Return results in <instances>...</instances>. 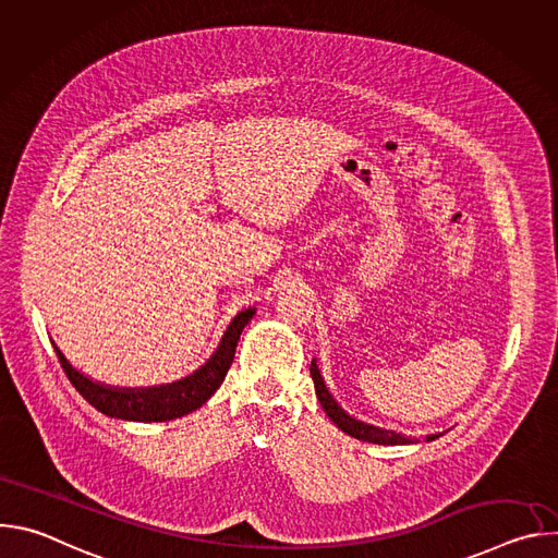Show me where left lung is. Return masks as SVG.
Returning <instances> with one entry per match:
<instances>
[{
	"mask_svg": "<svg viewBox=\"0 0 558 558\" xmlns=\"http://www.w3.org/2000/svg\"><path fill=\"white\" fill-rule=\"evenodd\" d=\"M311 377L315 384V395L317 400H320L325 413L329 415V420L347 435L360 439V441H368V444H379V446H404V444H417V439L413 437H404L402 433H395V430H386L366 422L355 420L353 415H349L338 402L336 397L331 395V390L325 384V377L320 375V368H317V362H311ZM439 435H428L426 441H435Z\"/></svg>",
	"mask_w": 558,
	"mask_h": 558,
	"instance_id": "left-lung-1",
	"label": "left lung"
}]
</instances>
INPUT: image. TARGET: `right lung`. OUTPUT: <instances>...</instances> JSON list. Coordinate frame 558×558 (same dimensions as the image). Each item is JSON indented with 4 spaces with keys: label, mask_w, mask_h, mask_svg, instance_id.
<instances>
[{
    "label": "right lung",
    "mask_w": 558,
    "mask_h": 558,
    "mask_svg": "<svg viewBox=\"0 0 558 558\" xmlns=\"http://www.w3.org/2000/svg\"><path fill=\"white\" fill-rule=\"evenodd\" d=\"M254 315H256V308L252 306L235 313V317L225 329L216 351L198 371H194L183 379H177L172 384H161V386L125 388V386H110V384L95 381L93 377H88L86 373L74 368L68 362V357L61 353L54 340H52V347L72 386L82 392V397L88 404H93L104 415L114 420H125V422H145V424L170 422V420L194 413L218 390V386L222 384L233 362L238 340H241L243 329L250 325Z\"/></svg>",
    "instance_id": "add662e5"
}]
</instances>
